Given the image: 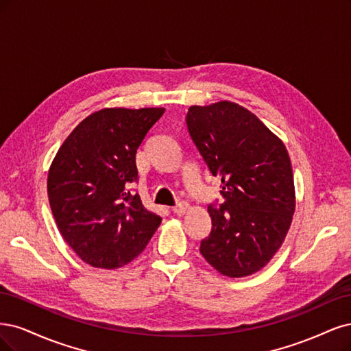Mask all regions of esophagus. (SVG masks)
<instances>
[{"label":"esophagus","mask_w":351,"mask_h":351,"mask_svg":"<svg viewBox=\"0 0 351 351\" xmlns=\"http://www.w3.org/2000/svg\"><path fill=\"white\" fill-rule=\"evenodd\" d=\"M188 210V204L186 202H179L178 206H175L172 208V213L176 214V216H182V214H185V211Z\"/></svg>","instance_id":"obj_1"}]
</instances>
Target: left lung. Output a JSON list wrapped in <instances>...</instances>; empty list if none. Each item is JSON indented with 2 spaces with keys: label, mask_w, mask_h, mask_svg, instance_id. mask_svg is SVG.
Returning <instances> with one entry per match:
<instances>
[{
  "label": "left lung",
  "mask_w": 351,
  "mask_h": 351,
  "mask_svg": "<svg viewBox=\"0 0 351 351\" xmlns=\"http://www.w3.org/2000/svg\"><path fill=\"white\" fill-rule=\"evenodd\" d=\"M185 122L208 172L221 180L223 201L208 206L213 226L199 252L223 276L254 274L277 252L295 213L286 147L232 101L191 106Z\"/></svg>",
  "instance_id": "1"
}]
</instances>
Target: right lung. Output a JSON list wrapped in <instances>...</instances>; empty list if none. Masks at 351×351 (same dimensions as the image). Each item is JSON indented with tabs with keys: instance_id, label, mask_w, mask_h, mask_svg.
Masks as SVG:
<instances>
[{
	"instance_id": "add662e5",
	"label": "right lung",
	"mask_w": 351,
	"mask_h": 351,
	"mask_svg": "<svg viewBox=\"0 0 351 351\" xmlns=\"http://www.w3.org/2000/svg\"><path fill=\"white\" fill-rule=\"evenodd\" d=\"M163 108H110L74 128L56 153L48 197L56 226L73 251L97 268H118L140 255L162 219L138 194L135 154Z\"/></svg>"
}]
</instances>
